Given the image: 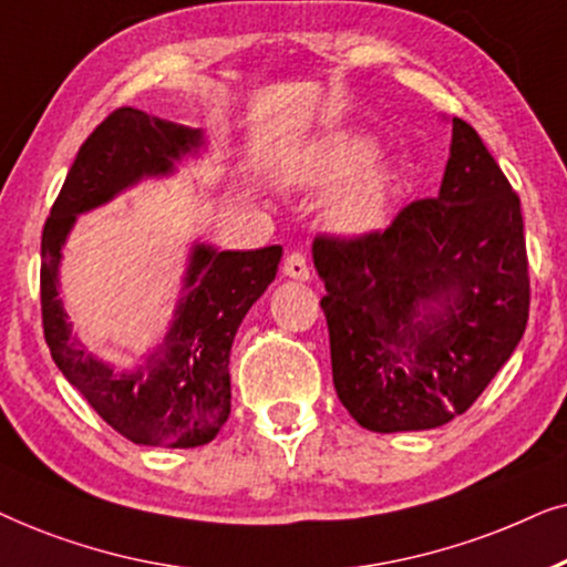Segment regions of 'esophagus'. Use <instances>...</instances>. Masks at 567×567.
Segmentation results:
<instances>
[{
	"label": "esophagus",
	"mask_w": 567,
	"mask_h": 567,
	"mask_svg": "<svg viewBox=\"0 0 567 567\" xmlns=\"http://www.w3.org/2000/svg\"><path fill=\"white\" fill-rule=\"evenodd\" d=\"M282 271H285V277H290V279H308V277H311V267H308L306 254H300V251H292V254L285 256Z\"/></svg>",
	"instance_id": "obj_1"
}]
</instances>
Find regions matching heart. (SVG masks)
<instances>
[{"label": "heart", "instance_id": "b5f03b06", "mask_svg": "<svg viewBox=\"0 0 567 567\" xmlns=\"http://www.w3.org/2000/svg\"><path fill=\"white\" fill-rule=\"evenodd\" d=\"M379 147L365 134L334 130L316 137L290 163L285 178L296 186L329 188L344 179L327 202V220L334 230L360 236L379 228L391 199V173L371 163Z\"/></svg>", "mask_w": 567, "mask_h": 567}]
</instances>
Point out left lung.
Wrapping results in <instances>:
<instances>
[{
	"instance_id": "left-lung-1",
	"label": "left lung",
	"mask_w": 567,
	"mask_h": 567,
	"mask_svg": "<svg viewBox=\"0 0 567 567\" xmlns=\"http://www.w3.org/2000/svg\"><path fill=\"white\" fill-rule=\"evenodd\" d=\"M339 402L375 433L446 425L477 402L529 319L524 217L462 118L437 196L386 230L316 236Z\"/></svg>"
}]
</instances>
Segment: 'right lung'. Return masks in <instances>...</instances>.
Returning <instances> with one entry per match:
<instances>
[{"instance_id": "1", "label": "right lung", "mask_w": 567, "mask_h": 567, "mask_svg": "<svg viewBox=\"0 0 567 567\" xmlns=\"http://www.w3.org/2000/svg\"><path fill=\"white\" fill-rule=\"evenodd\" d=\"M202 145V132L116 109L82 142L41 236V316L51 358L109 425L140 446L194 449L213 441L230 414L233 337L277 275L282 246L217 251L196 244L184 296L163 347L145 365L118 373L82 350L59 300V264L80 213L113 199L142 176H163Z\"/></svg>"}]
</instances>
